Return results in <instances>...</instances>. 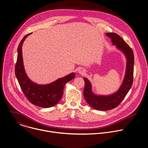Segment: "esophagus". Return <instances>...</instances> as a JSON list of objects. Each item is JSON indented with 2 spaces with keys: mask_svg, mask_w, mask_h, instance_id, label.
<instances>
[{
  "mask_svg": "<svg viewBox=\"0 0 148 148\" xmlns=\"http://www.w3.org/2000/svg\"><path fill=\"white\" fill-rule=\"evenodd\" d=\"M78 72L79 74H81V75H84V74H85L86 70H84V69H83L82 68H80V69H79Z\"/></svg>",
  "mask_w": 148,
  "mask_h": 148,
  "instance_id": "1",
  "label": "esophagus"
}]
</instances>
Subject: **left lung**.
I'll return each instance as SVG.
<instances>
[{
	"label": "left lung",
	"mask_w": 148,
	"mask_h": 148,
	"mask_svg": "<svg viewBox=\"0 0 148 148\" xmlns=\"http://www.w3.org/2000/svg\"><path fill=\"white\" fill-rule=\"evenodd\" d=\"M106 35L111 38L112 45H115L117 49L125 54L127 62L122 85L119 90L112 94L109 95L94 94L92 91L90 81L86 77L84 78L85 81L84 98L92 108L99 111H108L118 107L131 89L134 79V55L132 49L118 34L114 33H108Z\"/></svg>",
	"instance_id": "obj_1"
}]
</instances>
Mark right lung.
<instances>
[{"label":"right lung","instance_id":"obj_1","mask_svg":"<svg viewBox=\"0 0 148 148\" xmlns=\"http://www.w3.org/2000/svg\"><path fill=\"white\" fill-rule=\"evenodd\" d=\"M30 34L26 35L18 46L15 66L16 77L23 94L32 103L42 108L52 107L60 101L66 84L73 79L75 74L72 73L46 85H39L32 81L27 76L24 69L22 50L24 41Z\"/></svg>","mask_w":148,"mask_h":148}]
</instances>
